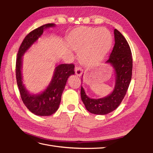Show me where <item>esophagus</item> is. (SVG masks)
I'll use <instances>...</instances> for the list:
<instances>
[{
	"instance_id": "1",
	"label": "esophagus",
	"mask_w": 153,
	"mask_h": 153,
	"mask_svg": "<svg viewBox=\"0 0 153 153\" xmlns=\"http://www.w3.org/2000/svg\"><path fill=\"white\" fill-rule=\"evenodd\" d=\"M83 73V69L80 66H78L75 68V73L77 76H80Z\"/></svg>"
}]
</instances>
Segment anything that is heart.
Wrapping results in <instances>:
<instances>
[{
    "label": "heart",
    "mask_w": 153,
    "mask_h": 153,
    "mask_svg": "<svg viewBox=\"0 0 153 153\" xmlns=\"http://www.w3.org/2000/svg\"><path fill=\"white\" fill-rule=\"evenodd\" d=\"M112 43V36L105 27L96 29L84 27L77 31L73 45L80 52V61L85 66L98 63L107 52Z\"/></svg>",
    "instance_id": "obj_1"
}]
</instances>
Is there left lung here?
Listing matches in <instances>:
<instances>
[{
    "label": "left lung",
    "instance_id": "obj_1",
    "mask_svg": "<svg viewBox=\"0 0 153 153\" xmlns=\"http://www.w3.org/2000/svg\"><path fill=\"white\" fill-rule=\"evenodd\" d=\"M115 44L109 59L106 63L113 66L115 73V85L113 92L107 96L100 99L88 97L81 87V98L89 112L105 115L116 109L121 103L131 80L133 59L130 47L123 35L114 29Z\"/></svg>",
    "mask_w": 153,
    "mask_h": 153
}]
</instances>
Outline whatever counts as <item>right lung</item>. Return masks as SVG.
I'll list each match as a JSON object with an SVG mask.
<instances>
[{
	"label": "right lung",
	"mask_w": 153,
	"mask_h": 153,
	"mask_svg": "<svg viewBox=\"0 0 153 153\" xmlns=\"http://www.w3.org/2000/svg\"><path fill=\"white\" fill-rule=\"evenodd\" d=\"M53 24L41 26L27 34L20 45L16 62V78L23 103L32 113L39 116H48L54 114L61 101L62 92L68 77L75 73L73 64H59L55 69L52 81L42 93L31 94L23 84L22 68V56L34 42L43 34L45 29L54 27Z\"/></svg>",
	"instance_id": "add662e5"
}]
</instances>
